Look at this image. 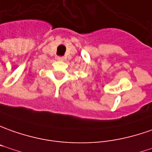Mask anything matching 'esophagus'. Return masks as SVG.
Instances as JSON below:
<instances>
[{
  "label": "esophagus",
  "instance_id": "1",
  "mask_svg": "<svg viewBox=\"0 0 152 152\" xmlns=\"http://www.w3.org/2000/svg\"><path fill=\"white\" fill-rule=\"evenodd\" d=\"M57 59L59 60V61H62V60H64V58H63V57H58Z\"/></svg>",
  "mask_w": 152,
  "mask_h": 152
}]
</instances>
